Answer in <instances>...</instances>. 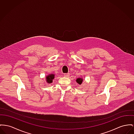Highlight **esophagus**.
<instances>
[{"mask_svg":"<svg viewBox=\"0 0 134 134\" xmlns=\"http://www.w3.org/2000/svg\"><path fill=\"white\" fill-rule=\"evenodd\" d=\"M69 75H70L69 73H65V74H64V77H69Z\"/></svg>","mask_w":134,"mask_h":134,"instance_id":"obj_1","label":"esophagus"}]
</instances>
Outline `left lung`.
Listing matches in <instances>:
<instances>
[{
	"mask_svg": "<svg viewBox=\"0 0 134 134\" xmlns=\"http://www.w3.org/2000/svg\"><path fill=\"white\" fill-rule=\"evenodd\" d=\"M82 81H83L82 78H78V79H77V80H76V82H77L79 84H80V85H81V84H82Z\"/></svg>",
	"mask_w": 134,
	"mask_h": 134,
	"instance_id": "obj_1",
	"label": "left lung"
}]
</instances>
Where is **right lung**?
<instances>
[{
	"label": "right lung",
	"mask_w": 134,
	"mask_h": 134,
	"mask_svg": "<svg viewBox=\"0 0 134 134\" xmlns=\"http://www.w3.org/2000/svg\"><path fill=\"white\" fill-rule=\"evenodd\" d=\"M54 76L55 75L54 74H50L49 75H48L47 76H46V82L50 84L51 83H52L53 82V79L54 78Z\"/></svg>",
	"instance_id": "right-lung-1"
}]
</instances>
